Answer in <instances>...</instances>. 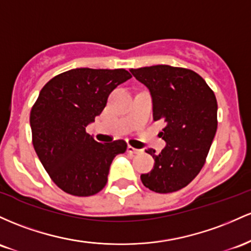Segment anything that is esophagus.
<instances>
[{"instance_id":"obj_1","label":"esophagus","mask_w":251,"mask_h":251,"mask_svg":"<svg viewBox=\"0 0 251 251\" xmlns=\"http://www.w3.org/2000/svg\"><path fill=\"white\" fill-rule=\"evenodd\" d=\"M128 153H130V154H139V153H141V151H140V149H136V148L131 147V146H128Z\"/></svg>"}]
</instances>
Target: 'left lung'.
<instances>
[{
    "instance_id": "1",
    "label": "left lung",
    "mask_w": 251,
    "mask_h": 251,
    "mask_svg": "<svg viewBox=\"0 0 251 251\" xmlns=\"http://www.w3.org/2000/svg\"><path fill=\"white\" fill-rule=\"evenodd\" d=\"M131 75L151 92L154 121L166 123L160 133L166 147L156 154L141 181L156 193L187 186L204 166L217 131V100L198 73L170 65L131 69Z\"/></svg>"
}]
</instances>
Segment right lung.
<instances>
[{"instance_id": "obj_1", "label": "right lung", "mask_w": 251, "mask_h": 251, "mask_svg": "<svg viewBox=\"0 0 251 251\" xmlns=\"http://www.w3.org/2000/svg\"><path fill=\"white\" fill-rule=\"evenodd\" d=\"M125 69L83 67L52 78L30 110L33 146L50 179L64 192L94 196L103 190L114 157L126 151L117 140L97 142L86 133L120 84L130 79Z\"/></svg>"}]
</instances>
